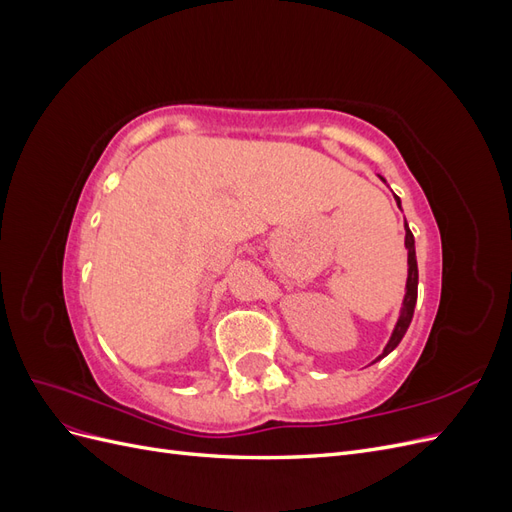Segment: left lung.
I'll use <instances>...</instances> for the list:
<instances>
[{
    "mask_svg": "<svg viewBox=\"0 0 512 512\" xmlns=\"http://www.w3.org/2000/svg\"><path fill=\"white\" fill-rule=\"evenodd\" d=\"M397 198V196H395ZM397 205H399V198H397ZM406 247H408V284H406V297H404V307H401V314H399V320L395 324L393 329V335L389 339V344H386L384 352L378 356L376 361L384 359L386 354L393 352L401 337L406 335L410 322H412V316H414V305H416V292H418V267H416V252H414V235L410 232L408 224H406ZM374 361V363H376Z\"/></svg>",
    "mask_w": 512,
    "mask_h": 512,
    "instance_id": "left-lung-1",
    "label": "left lung"
}]
</instances>
